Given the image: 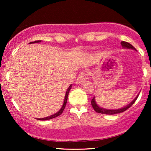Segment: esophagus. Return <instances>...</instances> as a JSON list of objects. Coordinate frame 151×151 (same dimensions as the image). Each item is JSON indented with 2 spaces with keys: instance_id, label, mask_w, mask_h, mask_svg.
I'll use <instances>...</instances> for the list:
<instances>
[{
  "instance_id": "1",
  "label": "esophagus",
  "mask_w": 151,
  "mask_h": 151,
  "mask_svg": "<svg viewBox=\"0 0 151 151\" xmlns=\"http://www.w3.org/2000/svg\"><path fill=\"white\" fill-rule=\"evenodd\" d=\"M88 79V72L87 71H82L79 73L78 76L77 80H76V84H81L83 82H84L86 79Z\"/></svg>"
}]
</instances>
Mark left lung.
Wrapping results in <instances>:
<instances>
[{"instance_id": "8db88e82", "label": "left lung", "mask_w": 151, "mask_h": 151, "mask_svg": "<svg viewBox=\"0 0 151 151\" xmlns=\"http://www.w3.org/2000/svg\"><path fill=\"white\" fill-rule=\"evenodd\" d=\"M121 45L124 48H127V49H132L134 50H136V48L133 47L132 45H131L130 43L127 42H124V41H122L121 42ZM138 95H137V96L133 100V101H131V103L129 104V105H127L126 106H124V108H121L119 109H106L104 108H101V107L99 106L96 104V101H95V98L93 97L91 100V106H92L93 109H94V111L97 113H100V114H108V115H113V114H119V113H122V112L125 111L126 110H127L128 109H129L130 107L132 106L133 104L135 103L136 100L138 98Z\"/></svg>"}]
</instances>
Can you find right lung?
Segmentation results:
<instances>
[{
    "mask_svg": "<svg viewBox=\"0 0 151 151\" xmlns=\"http://www.w3.org/2000/svg\"><path fill=\"white\" fill-rule=\"evenodd\" d=\"M41 40H36L35 41V42H30V44L31 43H37V42H40ZM71 88H72V85H70L69 86V88L67 89V92H66V94H65V100H64V103H63V105H62V108L60 109V110L59 111L57 112L56 114H53V115H51L50 116H47V117H45V118H42V119H37V120H40V121H45V120H50V119H54V118L58 116L61 115L62 112H63L64 109H65V106H66V104H67V98H68V95H69V92H70Z\"/></svg>",
    "mask_w": 151,
    "mask_h": 151,
    "instance_id": "add662e5",
    "label": "right lung"
}]
</instances>
